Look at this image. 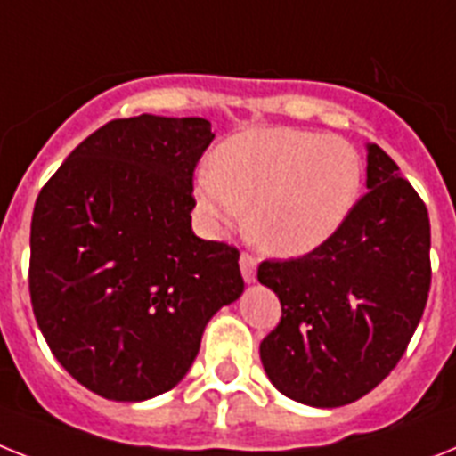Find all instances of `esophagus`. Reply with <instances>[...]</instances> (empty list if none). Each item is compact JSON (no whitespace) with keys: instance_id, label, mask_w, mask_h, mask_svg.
Masks as SVG:
<instances>
[{"instance_id":"34e87169","label":"esophagus","mask_w":456,"mask_h":456,"mask_svg":"<svg viewBox=\"0 0 456 456\" xmlns=\"http://www.w3.org/2000/svg\"><path fill=\"white\" fill-rule=\"evenodd\" d=\"M240 273H243V281L255 282V275H257V259L243 252L240 255Z\"/></svg>"}]
</instances>
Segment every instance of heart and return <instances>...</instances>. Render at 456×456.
<instances>
[{
	"label": "heart",
	"instance_id": "1",
	"mask_svg": "<svg viewBox=\"0 0 456 456\" xmlns=\"http://www.w3.org/2000/svg\"><path fill=\"white\" fill-rule=\"evenodd\" d=\"M364 167L357 148L331 134L292 127L246 129L222 141L213 169L194 181L213 229L248 213L250 232L275 257L327 246L357 208Z\"/></svg>",
	"mask_w": 456,
	"mask_h": 456
}]
</instances>
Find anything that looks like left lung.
I'll return each mask as SVG.
<instances>
[{
	"mask_svg": "<svg viewBox=\"0 0 456 456\" xmlns=\"http://www.w3.org/2000/svg\"><path fill=\"white\" fill-rule=\"evenodd\" d=\"M369 192L334 239L257 278L282 317L259 346L275 389L338 408L378 387L403 357L431 287L427 206L380 145H366Z\"/></svg>",
	"mask_w": 456,
	"mask_h": 456,
	"instance_id": "obj_1",
	"label": "left lung"
}]
</instances>
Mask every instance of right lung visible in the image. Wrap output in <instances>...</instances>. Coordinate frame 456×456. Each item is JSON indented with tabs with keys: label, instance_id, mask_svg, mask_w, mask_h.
<instances>
[{
	"label": "right lung",
	"instance_id": "obj_1",
	"mask_svg": "<svg viewBox=\"0 0 456 456\" xmlns=\"http://www.w3.org/2000/svg\"><path fill=\"white\" fill-rule=\"evenodd\" d=\"M204 118L136 116L90 134L37 197L29 297L69 376L110 401L174 389L208 320L243 294L239 250L192 232Z\"/></svg>",
	"mask_w": 456,
	"mask_h": 456
}]
</instances>
